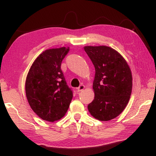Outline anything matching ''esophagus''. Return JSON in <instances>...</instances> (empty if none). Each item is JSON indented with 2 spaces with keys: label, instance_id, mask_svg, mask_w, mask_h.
Masks as SVG:
<instances>
[{
  "label": "esophagus",
  "instance_id": "34e87169",
  "mask_svg": "<svg viewBox=\"0 0 156 156\" xmlns=\"http://www.w3.org/2000/svg\"><path fill=\"white\" fill-rule=\"evenodd\" d=\"M84 84H80V85L77 88V91L78 92H80V91H82L83 90H84Z\"/></svg>",
  "mask_w": 156,
  "mask_h": 156
}]
</instances>
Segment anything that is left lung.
<instances>
[{"label":"left lung","instance_id":"left-lung-1","mask_svg":"<svg viewBox=\"0 0 156 156\" xmlns=\"http://www.w3.org/2000/svg\"><path fill=\"white\" fill-rule=\"evenodd\" d=\"M94 65V99L88 110L96 119L108 121L119 115L127 105L132 91L131 69L125 58L107 46H86Z\"/></svg>","mask_w":156,"mask_h":156}]
</instances>
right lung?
Here are the masks:
<instances>
[{
	"mask_svg": "<svg viewBox=\"0 0 156 156\" xmlns=\"http://www.w3.org/2000/svg\"><path fill=\"white\" fill-rule=\"evenodd\" d=\"M69 47L49 49L34 60L25 82L26 96L32 110L44 120L54 122L65 115L73 98L61 63Z\"/></svg>",
	"mask_w": 156,
	"mask_h": 156,
	"instance_id": "add662e5",
	"label": "right lung"
}]
</instances>
